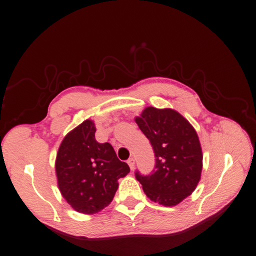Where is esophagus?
Returning <instances> with one entry per match:
<instances>
[{"label":"esophagus","instance_id":"esophagus-1","mask_svg":"<svg viewBox=\"0 0 256 256\" xmlns=\"http://www.w3.org/2000/svg\"><path fill=\"white\" fill-rule=\"evenodd\" d=\"M127 162H128V165H129V167H130V170H134V158H129L128 160H127Z\"/></svg>","mask_w":256,"mask_h":256}]
</instances>
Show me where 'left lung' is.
I'll list each match as a JSON object with an SVG mask.
<instances>
[{
    "instance_id": "8db88e82",
    "label": "left lung",
    "mask_w": 256,
    "mask_h": 256,
    "mask_svg": "<svg viewBox=\"0 0 256 256\" xmlns=\"http://www.w3.org/2000/svg\"><path fill=\"white\" fill-rule=\"evenodd\" d=\"M155 152V170L144 176L136 172L144 194L164 206H175L198 185L203 152L196 130L186 118L170 108L147 107L134 118Z\"/></svg>"
}]
</instances>
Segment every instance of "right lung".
Masks as SVG:
<instances>
[{
    "label": "right lung",
    "mask_w": 256,
    "mask_h": 256,
    "mask_svg": "<svg viewBox=\"0 0 256 256\" xmlns=\"http://www.w3.org/2000/svg\"><path fill=\"white\" fill-rule=\"evenodd\" d=\"M96 126L86 119L66 134L56 158V175L61 195L74 210L98 213L114 200L118 180L130 172L109 142L94 137Z\"/></svg>",
    "instance_id": "add662e5"
}]
</instances>
